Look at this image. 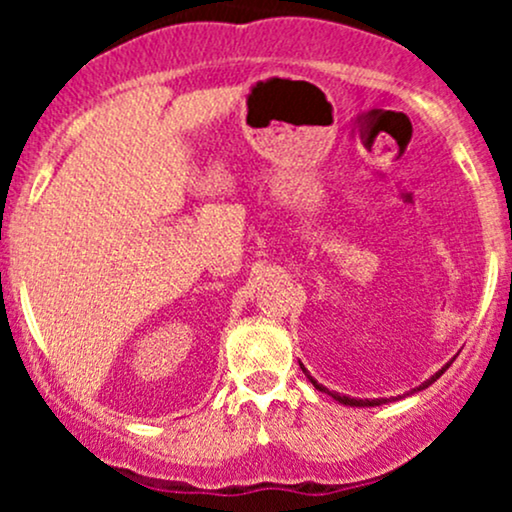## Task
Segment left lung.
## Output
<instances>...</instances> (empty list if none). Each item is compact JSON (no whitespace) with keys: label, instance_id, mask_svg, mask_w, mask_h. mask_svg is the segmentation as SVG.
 Listing matches in <instances>:
<instances>
[{"label":"left lung","instance_id":"1","mask_svg":"<svg viewBox=\"0 0 512 512\" xmlns=\"http://www.w3.org/2000/svg\"><path fill=\"white\" fill-rule=\"evenodd\" d=\"M448 366H450V363H445V366H443V368H440L436 375H431V378H428V380H424V383H421L419 387H414V390H411V392H419V390H426V387H428V385H433V383H436V380L440 378V375H443V373H445V370H448ZM301 368H303L305 378H308V380H310V383H313V387H315V390H320V392H327V395H330V397H334V399H337V402H339V404H346V407H380V404H387V399H354V397H346V395H339V392H330V390H327V387H325V385H320V383H317V380L313 378V375H310V373H308V370H305V366H303V363H301ZM411 392H407V395H411Z\"/></svg>","mask_w":512,"mask_h":512}]
</instances>
